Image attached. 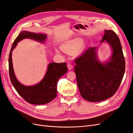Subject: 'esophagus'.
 Wrapping results in <instances>:
<instances>
[{"instance_id":"esophagus-1","label":"esophagus","mask_w":133,"mask_h":133,"mask_svg":"<svg viewBox=\"0 0 133 133\" xmlns=\"http://www.w3.org/2000/svg\"><path fill=\"white\" fill-rule=\"evenodd\" d=\"M67 67H68V70H71L72 69V68H73V66L70 63H68Z\"/></svg>"}]
</instances>
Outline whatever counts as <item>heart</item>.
I'll return each instance as SVG.
<instances>
[{"mask_svg": "<svg viewBox=\"0 0 133 133\" xmlns=\"http://www.w3.org/2000/svg\"><path fill=\"white\" fill-rule=\"evenodd\" d=\"M82 44V41L79 39H75L66 43L62 46V50L67 53H72L79 48Z\"/></svg>", "mask_w": 133, "mask_h": 133, "instance_id": "obj_1", "label": "heart"}]
</instances>
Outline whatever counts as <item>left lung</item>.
Wrapping results in <instances>:
<instances>
[{"instance_id": "1", "label": "left lung", "mask_w": 133, "mask_h": 133, "mask_svg": "<svg viewBox=\"0 0 133 133\" xmlns=\"http://www.w3.org/2000/svg\"><path fill=\"white\" fill-rule=\"evenodd\" d=\"M107 42L112 54L110 60L101 62L97 48L91 47L75 60V72L78 89L83 99L90 102L104 101L114 95L125 72V60L118 37L112 30H105L101 43Z\"/></svg>"}]
</instances>
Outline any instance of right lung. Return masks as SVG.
I'll use <instances>...</instances> for the list:
<instances>
[{"instance_id":"add662e5","label":"right lung","mask_w":133,"mask_h":133,"mask_svg":"<svg viewBox=\"0 0 133 133\" xmlns=\"http://www.w3.org/2000/svg\"><path fill=\"white\" fill-rule=\"evenodd\" d=\"M47 36L45 34L33 33L22 31L14 41L9 58V71L12 84L24 100L34 105L46 104L55 99L57 95V86L58 79L67 72V63L51 62L48 65L46 72L43 79L38 84L26 86L19 83L15 75L12 61V52L17 43L23 39H32L36 41L44 43Z\"/></svg>"}]
</instances>
